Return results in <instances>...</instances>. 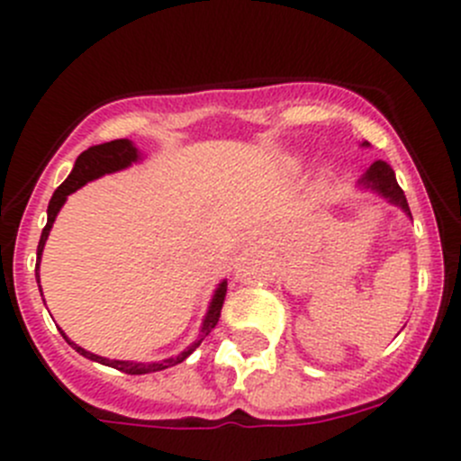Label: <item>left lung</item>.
I'll return each instance as SVG.
<instances>
[{"mask_svg":"<svg viewBox=\"0 0 461 461\" xmlns=\"http://www.w3.org/2000/svg\"><path fill=\"white\" fill-rule=\"evenodd\" d=\"M360 185L367 186V189H372V191H376V194H381L383 198H387L392 204L401 207L410 218H412V213H410V207H408V200H405L403 189H401L399 182H396L394 171L390 168V164L381 162V159H378V162H374L372 167L367 168V173L363 176Z\"/></svg>","mask_w":461,"mask_h":461,"instance_id":"8db88e82","label":"left lung"}]
</instances>
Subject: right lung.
<instances>
[{"mask_svg": "<svg viewBox=\"0 0 461 461\" xmlns=\"http://www.w3.org/2000/svg\"><path fill=\"white\" fill-rule=\"evenodd\" d=\"M137 158H140V155H137V149L128 140H114V141H107V144H101V146H92V149L83 150V153L78 155V159H76V164H74V171H71L69 177H67V180L62 182L56 191H53L51 200H49L47 225H44L42 236H40V243H38V263H35V276H40L38 275L40 257H42L47 236H49V231H51V225H53V221H56L58 212H60V207L65 204L67 195L74 194L76 189H80L83 185H87V182L94 180V177H101V176H105V173H114V171H122V168L131 167L132 162H137ZM40 293H42V288H40ZM225 294H227V281H222V284L218 285L216 294H213L212 306H209L207 317H204V321H203V335H200V339H195L189 349L182 351L180 356H176V358H167V360H162V363L146 365V363H126V360H107V358H101V356L85 351L83 347H78V344L71 342L65 333H62V338H65L80 356H85V358L96 360V363L107 365V367H114L123 374H131V376H140V374H150V372H162V369L173 367V365L186 360L195 349H198L200 342L204 339V335H209V330H212L213 326L218 324V320H221V311H222V303H225Z\"/></svg>", "mask_w": 461, "mask_h": 461, "instance_id": "right-lung-1", "label": "right lung"}]
</instances>
